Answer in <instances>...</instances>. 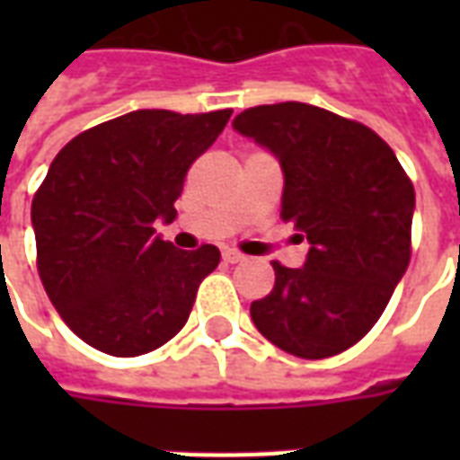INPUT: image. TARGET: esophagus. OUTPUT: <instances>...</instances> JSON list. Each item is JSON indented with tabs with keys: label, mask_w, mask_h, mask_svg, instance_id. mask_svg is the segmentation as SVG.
<instances>
[{
	"label": "esophagus",
	"mask_w": 460,
	"mask_h": 460,
	"mask_svg": "<svg viewBox=\"0 0 460 460\" xmlns=\"http://www.w3.org/2000/svg\"><path fill=\"white\" fill-rule=\"evenodd\" d=\"M221 256H224V261H226V263H241V261L246 259L243 253H239V251H234V249H226L224 253H221Z\"/></svg>",
	"instance_id": "1"
}]
</instances>
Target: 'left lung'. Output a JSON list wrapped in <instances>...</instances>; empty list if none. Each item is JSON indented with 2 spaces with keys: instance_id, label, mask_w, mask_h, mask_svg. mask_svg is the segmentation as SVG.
Returning <instances> with one entry per match:
<instances>
[{
  "instance_id": "left-lung-1",
  "label": "left lung",
  "mask_w": 460,
  "mask_h": 460,
  "mask_svg": "<svg viewBox=\"0 0 460 460\" xmlns=\"http://www.w3.org/2000/svg\"><path fill=\"white\" fill-rule=\"evenodd\" d=\"M234 128L279 157L280 219L310 241L303 269L270 263L276 283L251 320L290 355H340L375 328L409 266L414 184L375 130L318 105H256Z\"/></svg>"
}]
</instances>
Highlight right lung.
<instances>
[{
  "label": "right lung",
  "instance_id": "obj_1",
  "mask_svg": "<svg viewBox=\"0 0 460 460\" xmlns=\"http://www.w3.org/2000/svg\"><path fill=\"white\" fill-rule=\"evenodd\" d=\"M229 118L135 111L75 135L51 162L31 201L36 266L58 315L95 349L137 357L184 328L221 253L174 249L152 224L177 217L187 170Z\"/></svg>",
  "mask_w": 460,
  "mask_h": 460
}]
</instances>
